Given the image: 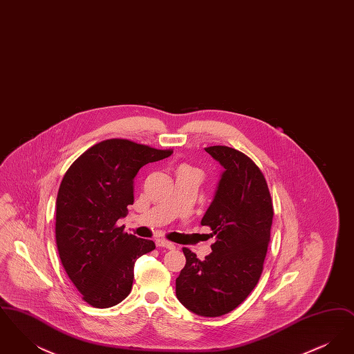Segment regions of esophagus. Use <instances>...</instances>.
I'll use <instances>...</instances> for the list:
<instances>
[{"label":"esophagus","mask_w":354,"mask_h":354,"mask_svg":"<svg viewBox=\"0 0 354 354\" xmlns=\"http://www.w3.org/2000/svg\"><path fill=\"white\" fill-rule=\"evenodd\" d=\"M155 244H156V247H159V248H169V250H174V248H175V244H174V243L167 241V240H165V239H156Z\"/></svg>","instance_id":"34e87169"}]
</instances>
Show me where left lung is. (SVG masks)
<instances>
[{"instance_id":"8db88e82","label":"left lung","mask_w":354,"mask_h":354,"mask_svg":"<svg viewBox=\"0 0 354 354\" xmlns=\"http://www.w3.org/2000/svg\"><path fill=\"white\" fill-rule=\"evenodd\" d=\"M224 167L202 225L216 241L204 260L183 248L176 297L203 317H219L243 303L257 284L270 240L273 205L267 180L251 158L227 146L205 147Z\"/></svg>"}]
</instances>
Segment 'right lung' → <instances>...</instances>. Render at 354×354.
I'll return each mask as SVG.
<instances>
[{
    "instance_id": "obj_1",
    "label": "right lung",
    "mask_w": 354,
    "mask_h": 354,
    "mask_svg": "<svg viewBox=\"0 0 354 354\" xmlns=\"http://www.w3.org/2000/svg\"><path fill=\"white\" fill-rule=\"evenodd\" d=\"M171 153L114 138L90 147L66 171L55 203L57 248L68 279L91 306L124 300L136 259L155 250L152 240L124 232L117 221L134 203L138 171Z\"/></svg>"
}]
</instances>
